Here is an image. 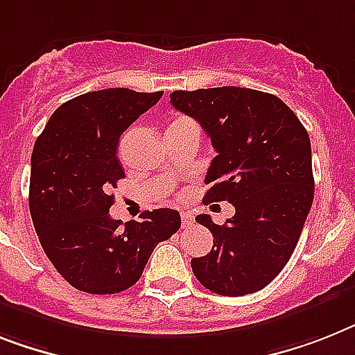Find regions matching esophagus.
<instances>
[{
    "label": "esophagus",
    "mask_w": 355,
    "mask_h": 355,
    "mask_svg": "<svg viewBox=\"0 0 355 355\" xmlns=\"http://www.w3.org/2000/svg\"><path fill=\"white\" fill-rule=\"evenodd\" d=\"M181 221H183V227H190V225L194 223V214L181 212Z\"/></svg>",
    "instance_id": "34e87169"
}]
</instances>
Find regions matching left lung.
Wrapping results in <instances>:
<instances>
[{"mask_svg":"<svg viewBox=\"0 0 355 355\" xmlns=\"http://www.w3.org/2000/svg\"><path fill=\"white\" fill-rule=\"evenodd\" d=\"M171 103L203 127L218 152L203 201L236 207L223 227L209 214L196 218L212 232L214 245L190 261L194 276L232 297L265 288L288 263L312 207L309 132L277 96L261 90H175Z\"/></svg>","mask_w":355,"mask_h":355,"instance_id":"1","label":"left lung"}]
</instances>
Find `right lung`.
Segmentation results:
<instances>
[{"instance_id": "add662e5", "label": "right lung", "mask_w": 355, "mask_h": 355, "mask_svg": "<svg viewBox=\"0 0 355 355\" xmlns=\"http://www.w3.org/2000/svg\"><path fill=\"white\" fill-rule=\"evenodd\" d=\"M163 92L105 89L58 107L31 159L28 207L46 257L74 288L118 294L143 274L157 243L181 227L178 210L143 212L121 225L110 218L119 180V137Z\"/></svg>"}]
</instances>
